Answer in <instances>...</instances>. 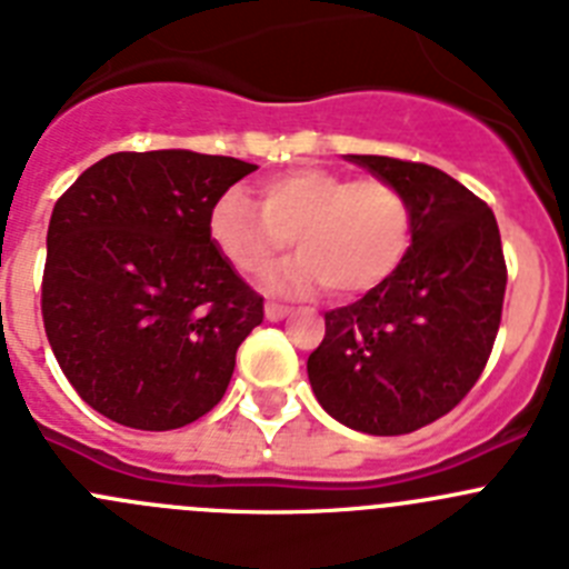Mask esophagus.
I'll use <instances>...</instances> for the list:
<instances>
[{"mask_svg": "<svg viewBox=\"0 0 569 569\" xmlns=\"http://www.w3.org/2000/svg\"><path fill=\"white\" fill-rule=\"evenodd\" d=\"M288 312H290V307L276 305V301H268V305H264V316H268V321H281L284 316H288Z\"/></svg>", "mask_w": 569, "mask_h": 569, "instance_id": "1", "label": "esophagus"}]
</instances>
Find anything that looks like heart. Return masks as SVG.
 Listing matches in <instances>:
<instances>
[{"instance_id": "heart-1", "label": "heart", "mask_w": 569, "mask_h": 569, "mask_svg": "<svg viewBox=\"0 0 569 569\" xmlns=\"http://www.w3.org/2000/svg\"><path fill=\"white\" fill-rule=\"evenodd\" d=\"M208 237L239 273L262 276L288 250L301 257L270 279L276 293L327 288L358 296L398 270L411 242V208L398 186L352 180L321 166L279 171L259 186V206L228 191L208 213Z\"/></svg>"}]
</instances>
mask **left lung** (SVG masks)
I'll return each instance as SVG.
<instances>
[{
  "instance_id": "obj_1",
  "label": "left lung",
  "mask_w": 569,
  "mask_h": 569,
  "mask_svg": "<svg viewBox=\"0 0 569 569\" xmlns=\"http://www.w3.org/2000/svg\"><path fill=\"white\" fill-rule=\"evenodd\" d=\"M347 160L403 191L411 244L387 281L325 312L307 375L338 423L409 435L455 409L486 369L508 284L502 239L491 208L446 171L380 154Z\"/></svg>"
}]
</instances>
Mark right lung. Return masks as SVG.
I'll return each instance as SVG.
<instances>
[{
	"instance_id": "right-lung-1",
	"label": "right lung",
	"mask_w": 569,
	"mask_h": 569,
	"mask_svg": "<svg viewBox=\"0 0 569 569\" xmlns=\"http://www.w3.org/2000/svg\"><path fill=\"white\" fill-rule=\"evenodd\" d=\"M253 163L189 149L118 152L59 197L41 319L61 372L114 423L169 431L211 411L264 305L208 237Z\"/></svg>"
}]
</instances>
